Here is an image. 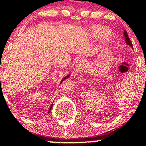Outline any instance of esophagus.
Masks as SVG:
<instances>
[{
    "mask_svg": "<svg viewBox=\"0 0 146 146\" xmlns=\"http://www.w3.org/2000/svg\"><path fill=\"white\" fill-rule=\"evenodd\" d=\"M77 64H78V66H79V64H81L82 63H83V60L82 59H78L77 60Z\"/></svg>",
    "mask_w": 146,
    "mask_h": 146,
    "instance_id": "esophagus-1",
    "label": "esophagus"
}]
</instances>
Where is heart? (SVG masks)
<instances>
[{
	"mask_svg": "<svg viewBox=\"0 0 146 146\" xmlns=\"http://www.w3.org/2000/svg\"><path fill=\"white\" fill-rule=\"evenodd\" d=\"M103 30H104L103 26H101V25L94 26V27H92V28L90 29L91 35L93 36L94 37H98ZM112 36H113L112 31H111L110 29H104V32L102 33V34H101V40H102V42H103L104 44H107V43L109 42L111 39V38H112Z\"/></svg>",
	"mask_w": 146,
	"mask_h": 146,
	"instance_id": "1",
	"label": "heart"
}]
</instances>
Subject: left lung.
Listing matches in <instances>:
<instances>
[{"instance_id": "1", "label": "left lung", "mask_w": 146, "mask_h": 146, "mask_svg": "<svg viewBox=\"0 0 146 146\" xmlns=\"http://www.w3.org/2000/svg\"><path fill=\"white\" fill-rule=\"evenodd\" d=\"M124 37H125V41H126V44H128V46H131V48H133V44H132V42H131V41L130 40V39H129V37H128V33H127V32L126 31H124Z\"/></svg>"}]
</instances>
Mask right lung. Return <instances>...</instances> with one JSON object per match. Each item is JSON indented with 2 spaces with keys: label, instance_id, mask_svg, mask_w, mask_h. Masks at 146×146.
Wrapping results in <instances>:
<instances>
[{
  "label": "right lung",
  "instance_id": "obj_1",
  "mask_svg": "<svg viewBox=\"0 0 146 146\" xmlns=\"http://www.w3.org/2000/svg\"><path fill=\"white\" fill-rule=\"evenodd\" d=\"M69 76H70V75H68V76H66V77H65V78H63V79H62V80H61V83H62V82L63 81V80H66V78H68V77H69ZM52 104H51L50 107V109H49V110H48V113H50V112L51 109H52Z\"/></svg>",
  "mask_w": 146,
  "mask_h": 146
}]
</instances>
